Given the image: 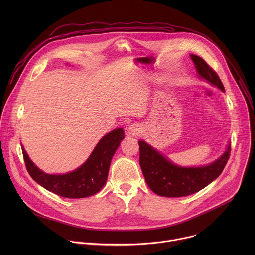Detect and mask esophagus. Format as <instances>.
<instances>
[{"label":"esophagus","mask_w":255,"mask_h":255,"mask_svg":"<svg viewBox=\"0 0 255 255\" xmlns=\"http://www.w3.org/2000/svg\"><path fill=\"white\" fill-rule=\"evenodd\" d=\"M129 133L133 136H137L139 134L142 133V126L138 123H132L130 126H129Z\"/></svg>","instance_id":"1"}]
</instances>
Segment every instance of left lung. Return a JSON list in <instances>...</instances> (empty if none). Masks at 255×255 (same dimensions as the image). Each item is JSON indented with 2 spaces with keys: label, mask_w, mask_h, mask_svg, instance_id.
I'll list each match as a JSON object with an SVG mask.
<instances>
[{
  "label": "left lung",
  "mask_w": 255,
  "mask_h": 255,
  "mask_svg": "<svg viewBox=\"0 0 255 255\" xmlns=\"http://www.w3.org/2000/svg\"><path fill=\"white\" fill-rule=\"evenodd\" d=\"M199 77L225 92L216 71L200 56L191 54ZM140 166L145 180L152 192L162 197L176 198L195 194L215 180L223 171L229 157L231 146L220 158L201 167H181L171 163L145 141L139 140Z\"/></svg>",
  "instance_id": "1"
}]
</instances>
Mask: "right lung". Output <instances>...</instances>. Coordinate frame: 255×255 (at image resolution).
Segmentation results:
<instances>
[{
    "mask_svg": "<svg viewBox=\"0 0 255 255\" xmlns=\"http://www.w3.org/2000/svg\"><path fill=\"white\" fill-rule=\"evenodd\" d=\"M124 138L122 128L105 135L97 144L88 160L78 169L65 174H47L28 157L22 147L27 171L31 177L47 191L63 198L80 199L100 192L106 184L112 157Z\"/></svg>",
    "mask_w": 255,
    "mask_h": 255,
    "instance_id": "right-lung-1",
    "label": "right lung"
}]
</instances>
